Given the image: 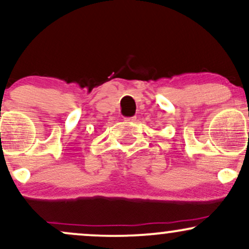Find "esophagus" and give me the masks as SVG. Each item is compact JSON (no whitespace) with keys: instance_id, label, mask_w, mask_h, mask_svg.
<instances>
[{"instance_id":"1","label":"esophagus","mask_w":249,"mask_h":249,"mask_svg":"<svg viewBox=\"0 0 249 249\" xmlns=\"http://www.w3.org/2000/svg\"><path fill=\"white\" fill-rule=\"evenodd\" d=\"M136 119H137L136 116H134V117H127V118H125V122H126V123H133V122H136Z\"/></svg>"}]
</instances>
